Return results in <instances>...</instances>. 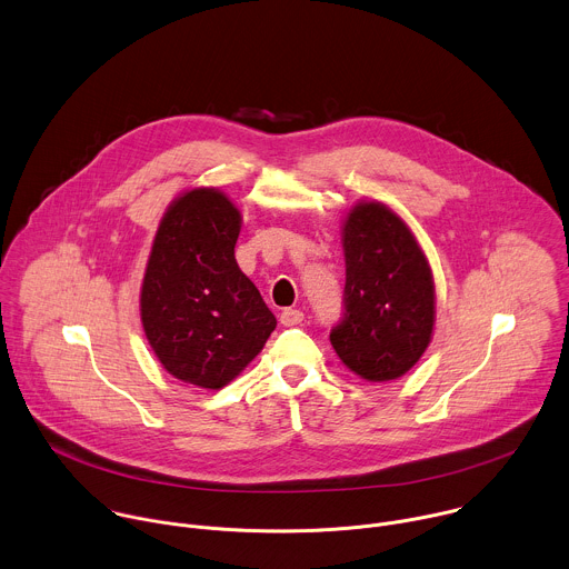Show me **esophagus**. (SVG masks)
<instances>
[{"mask_svg": "<svg viewBox=\"0 0 569 569\" xmlns=\"http://www.w3.org/2000/svg\"><path fill=\"white\" fill-rule=\"evenodd\" d=\"M279 321L286 326V328H292V326H299L303 321V312L297 310V308H286L279 317Z\"/></svg>", "mask_w": 569, "mask_h": 569, "instance_id": "34e87169", "label": "esophagus"}]
</instances>
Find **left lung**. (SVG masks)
Segmentation results:
<instances>
[{
	"mask_svg": "<svg viewBox=\"0 0 569 569\" xmlns=\"http://www.w3.org/2000/svg\"><path fill=\"white\" fill-rule=\"evenodd\" d=\"M343 317L330 332L339 359L366 381L403 377L435 328L432 270L388 206L361 201L343 223Z\"/></svg>",
	"mask_w": 569,
	"mask_h": 569,
	"instance_id": "8db88e82",
	"label": "left lung"
}]
</instances>
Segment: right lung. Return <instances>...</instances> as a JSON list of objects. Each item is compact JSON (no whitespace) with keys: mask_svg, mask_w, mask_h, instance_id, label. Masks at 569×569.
<instances>
[{"mask_svg":"<svg viewBox=\"0 0 569 569\" xmlns=\"http://www.w3.org/2000/svg\"><path fill=\"white\" fill-rule=\"evenodd\" d=\"M241 214L214 188L183 192L166 210L141 283V323L161 366L179 381L219 390L277 328L239 270Z\"/></svg>","mask_w":569,"mask_h":569,"instance_id":"right-lung-1","label":"right lung"}]
</instances>
